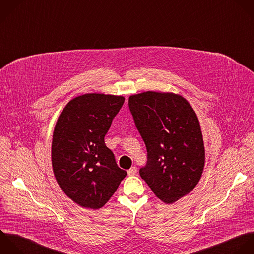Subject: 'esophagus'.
Segmentation results:
<instances>
[{
	"mask_svg": "<svg viewBox=\"0 0 254 254\" xmlns=\"http://www.w3.org/2000/svg\"><path fill=\"white\" fill-rule=\"evenodd\" d=\"M136 172H137V168H136L135 166H132L129 170H127V174H128L129 176H133V175H135V174H136Z\"/></svg>",
	"mask_w": 254,
	"mask_h": 254,
	"instance_id": "34e87169",
	"label": "esophagus"
}]
</instances>
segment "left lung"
Wrapping results in <instances>:
<instances>
[{
	"label": "left lung",
	"mask_w": 254,
	"mask_h": 254,
	"mask_svg": "<svg viewBox=\"0 0 254 254\" xmlns=\"http://www.w3.org/2000/svg\"><path fill=\"white\" fill-rule=\"evenodd\" d=\"M128 107L147 150L140 177L162 202L175 203L196 187L204 170L198 117L189 102L174 93L131 95Z\"/></svg>",
	"instance_id": "left-lung-1"
}]
</instances>
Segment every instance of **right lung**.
<instances>
[{
	"mask_svg": "<svg viewBox=\"0 0 254 254\" xmlns=\"http://www.w3.org/2000/svg\"><path fill=\"white\" fill-rule=\"evenodd\" d=\"M124 102L123 96L84 94L72 99L56 122L53 173L61 190L82 208H102L127 176L105 144V135Z\"/></svg>",
	"mask_w": 254,
	"mask_h": 254,
	"instance_id": "right-lung-1",
	"label": "right lung"
}]
</instances>
